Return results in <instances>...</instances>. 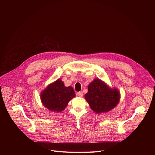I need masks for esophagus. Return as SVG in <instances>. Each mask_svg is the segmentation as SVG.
Returning <instances> with one entry per match:
<instances>
[{
    "label": "esophagus",
    "mask_w": 155,
    "mask_h": 155,
    "mask_svg": "<svg viewBox=\"0 0 155 155\" xmlns=\"http://www.w3.org/2000/svg\"><path fill=\"white\" fill-rule=\"evenodd\" d=\"M77 95L79 96V97H83V93L82 91H79L77 93Z\"/></svg>",
    "instance_id": "obj_1"
}]
</instances>
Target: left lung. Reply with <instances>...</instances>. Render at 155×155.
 I'll list each match as a JSON object with an SVG mask.
<instances>
[{"instance_id":"left-lung-1","label":"left lung","mask_w":155,"mask_h":155,"mask_svg":"<svg viewBox=\"0 0 155 155\" xmlns=\"http://www.w3.org/2000/svg\"><path fill=\"white\" fill-rule=\"evenodd\" d=\"M84 98L91 108L96 114L108 112L119 103L120 94L114 88H110L106 83L99 78L93 80L87 87Z\"/></svg>"}]
</instances>
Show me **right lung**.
<instances>
[{
  "instance_id": "right-lung-1",
  "label": "right lung",
  "mask_w": 155,
  "mask_h": 155,
  "mask_svg": "<svg viewBox=\"0 0 155 155\" xmlns=\"http://www.w3.org/2000/svg\"><path fill=\"white\" fill-rule=\"evenodd\" d=\"M75 96L73 87H65L64 82L60 79L50 84L40 94L43 105L54 112H62Z\"/></svg>"
}]
</instances>
